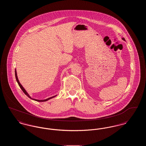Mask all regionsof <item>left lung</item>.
I'll return each instance as SVG.
<instances>
[{"label":"left lung","instance_id":"obj_1","mask_svg":"<svg viewBox=\"0 0 146 146\" xmlns=\"http://www.w3.org/2000/svg\"><path fill=\"white\" fill-rule=\"evenodd\" d=\"M121 39H123V40H124V41H125V38H121Z\"/></svg>","mask_w":146,"mask_h":146}]
</instances>
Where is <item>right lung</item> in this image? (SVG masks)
<instances>
[{"instance_id": "obj_1", "label": "right lung", "mask_w": 146, "mask_h": 146, "mask_svg": "<svg viewBox=\"0 0 146 146\" xmlns=\"http://www.w3.org/2000/svg\"><path fill=\"white\" fill-rule=\"evenodd\" d=\"M15 77H16V81H17V82L18 84H19V85L20 86V88L22 89V90L23 91V92L25 94V95H27L29 98H30L31 99H32V100H35V101H38V102H45V101H48L49 100H50V99H51V98H54V97H56V96H57V95H55V96H54L49 97V98H48L45 99V100H36V99L33 98H32V97H31V96H29V95L28 94V92L26 91V90H25V89L22 86V85L21 84H20V82H19V79H18V77H17V72H16V69H15Z\"/></svg>"}]
</instances>
